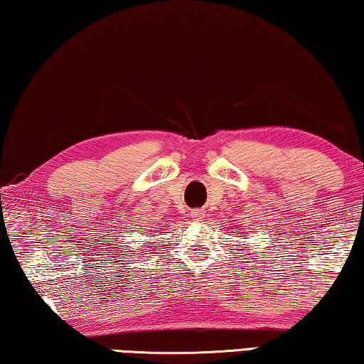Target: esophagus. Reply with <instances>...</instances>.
<instances>
[{
	"instance_id": "esophagus-1",
	"label": "esophagus",
	"mask_w": 364,
	"mask_h": 364,
	"mask_svg": "<svg viewBox=\"0 0 364 364\" xmlns=\"http://www.w3.org/2000/svg\"><path fill=\"white\" fill-rule=\"evenodd\" d=\"M191 217L194 220H202L205 217V210H202V208H196V210L191 212Z\"/></svg>"
}]
</instances>
